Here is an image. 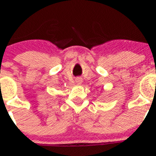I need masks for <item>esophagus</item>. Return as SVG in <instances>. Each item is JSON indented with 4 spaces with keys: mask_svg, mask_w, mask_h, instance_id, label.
<instances>
[{
    "mask_svg": "<svg viewBox=\"0 0 156 156\" xmlns=\"http://www.w3.org/2000/svg\"><path fill=\"white\" fill-rule=\"evenodd\" d=\"M76 82L77 84H80L81 83H82V80H81L80 78H77L76 80Z\"/></svg>",
    "mask_w": 156,
    "mask_h": 156,
    "instance_id": "obj_1",
    "label": "esophagus"
}]
</instances>
